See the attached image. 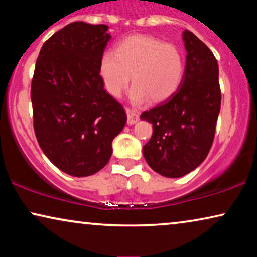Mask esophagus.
Listing matches in <instances>:
<instances>
[{"instance_id": "34e87169", "label": "esophagus", "mask_w": 257, "mask_h": 257, "mask_svg": "<svg viewBox=\"0 0 257 257\" xmlns=\"http://www.w3.org/2000/svg\"><path fill=\"white\" fill-rule=\"evenodd\" d=\"M126 114H127V125L132 126L138 122L139 115L136 113L133 110H130V108H126Z\"/></svg>"}]
</instances>
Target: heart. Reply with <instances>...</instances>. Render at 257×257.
Instances as JSON below:
<instances>
[{
  "instance_id": "heart-1",
  "label": "heart",
  "mask_w": 257,
  "mask_h": 257,
  "mask_svg": "<svg viewBox=\"0 0 257 257\" xmlns=\"http://www.w3.org/2000/svg\"><path fill=\"white\" fill-rule=\"evenodd\" d=\"M185 72L184 56L174 44L147 35H133L106 51L99 62V75L111 96L119 97L132 75L130 98L133 103H160L177 92Z\"/></svg>"
}]
</instances>
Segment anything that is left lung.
<instances>
[{"instance_id":"1","label":"left lung","mask_w":257,"mask_h":257,"mask_svg":"<svg viewBox=\"0 0 257 257\" xmlns=\"http://www.w3.org/2000/svg\"><path fill=\"white\" fill-rule=\"evenodd\" d=\"M186 66L177 92L140 115L153 133L143 147L149 166L166 178L195 170L212 147L221 107L219 65L213 52L191 31L182 33Z\"/></svg>"}]
</instances>
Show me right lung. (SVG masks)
<instances>
[{"label": "right lung", "mask_w": 257, "mask_h": 257, "mask_svg": "<svg viewBox=\"0 0 257 257\" xmlns=\"http://www.w3.org/2000/svg\"><path fill=\"white\" fill-rule=\"evenodd\" d=\"M107 30L105 24L70 23L45 42L35 66V135L48 159L72 177H89L108 163L112 140L127 120L99 75Z\"/></svg>", "instance_id": "1"}]
</instances>
